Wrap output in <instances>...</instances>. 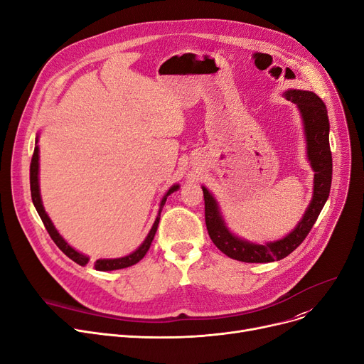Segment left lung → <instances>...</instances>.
Returning a JSON list of instances; mask_svg holds the SVG:
<instances>
[{"mask_svg":"<svg viewBox=\"0 0 364 364\" xmlns=\"http://www.w3.org/2000/svg\"><path fill=\"white\" fill-rule=\"evenodd\" d=\"M284 95L289 102L298 106L304 119L309 159L316 172L313 200L292 233L273 243L257 245L237 239L227 230L217 202L209 195L208 190L202 187L205 199V223L209 237L223 254L237 261L272 262L288 257L307 237L331 193L332 151L329 146V118L326 106L318 95L311 91L289 90Z\"/></svg>","mask_w":364,"mask_h":364,"instance_id":"8db88e82","label":"left lung"}]
</instances>
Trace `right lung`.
I'll list each match as a JSON object with an SVG mask.
<instances>
[{
	"label": "right lung",
	"mask_w": 364,
	"mask_h": 364,
	"mask_svg": "<svg viewBox=\"0 0 364 364\" xmlns=\"http://www.w3.org/2000/svg\"><path fill=\"white\" fill-rule=\"evenodd\" d=\"M29 171H31V172H29V176H31L29 178H31V196H32V202H33V205H35V209L38 211V214H40V217H41V220H43V223H44V225H46V228H47V232H48L50 237L53 239V242H54L57 246H59V250H60L66 257H69V258H70L72 261H75L76 264L85 265V264L90 261L88 257H85V255H82V254H80V252H76L75 250H72V247L63 240V237H62L59 233H57V230L54 228L53 223L50 221L48 215H47L46 211H44V206H43V203H41V196H40V186H38V146H35V149H33V155H32L31 169H29ZM177 188H178V186H172V187L168 190V193L164 196V199H162V202H161V211H162V208H164V205H165L166 198H168L172 192H176ZM159 218H161V214L158 215L155 224H153L151 230H150V233L147 235L146 240L143 242V245L139 247V250H137L136 252H132V254H129L128 257H124V258H117V259H97V261L94 262V269L99 270V272H110V270L127 269V267H131V265H134V264H137V262L147 254V251H149V247H150V245H151V240H153V237H155V233H156V230H158Z\"/></svg>",
	"instance_id": "1"
}]
</instances>
